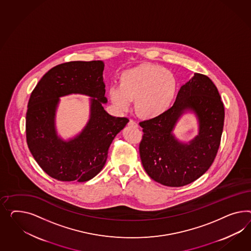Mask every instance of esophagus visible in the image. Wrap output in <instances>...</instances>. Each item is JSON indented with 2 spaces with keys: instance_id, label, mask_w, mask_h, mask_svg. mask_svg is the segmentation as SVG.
<instances>
[{
  "instance_id": "34e87169",
  "label": "esophagus",
  "mask_w": 251,
  "mask_h": 251,
  "mask_svg": "<svg viewBox=\"0 0 251 251\" xmlns=\"http://www.w3.org/2000/svg\"><path fill=\"white\" fill-rule=\"evenodd\" d=\"M129 126H131V127H138V123L134 122L133 120H129Z\"/></svg>"
}]
</instances>
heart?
<instances>
[{"instance_id": "b5f03b06", "label": "heart", "mask_w": 251, "mask_h": 251, "mask_svg": "<svg viewBox=\"0 0 251 251\" xmlns=\"http://www.w3.org/2000/svg\"><path fill=\"white\" fill-rule=\"evenodd\" d=\"M178 81L173 71L155 64H142L122 72L120 86L108 88V98L121 109L134 100L136 113L153 119L170 108L176 95Z\"/></svg>"}]
</instances>
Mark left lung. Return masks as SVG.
Here are the masks:
<instances>
[{"mask_svg": "<svg viewBox=\"0 0 251 251\" xmlns=\"http://www.w3.org/2000/svg\"><path fill=\"white\" fill-rule=\"evenodd\" d=\"M194 111L200 123L199 135L188 144L172 134L177 119ZM225 109L217 87L205 75L195 73L183 85L173 107L159 117L140 122L143 139L140 156L152 180L180 187L196 181L209 169L220 145Z\"/></svg>", "mask_w": 251, "mask_h": 251, "instance_id": "8db88e82", "label": "left lung"}]
</instances>
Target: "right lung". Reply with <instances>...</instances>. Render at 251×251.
Wrapping results in <instances>:
<instances>
[{
	"label": "right lung",
	"instance_id": "add662e5",
	"mask_svg": "<svg viewBox=\"0 0 251 251\" xmlns=\"http://www.w3.org/2000/svg\"><path fill=\"white\" fill-rule=\"evenodd\" d=\"M104 63L71 61L51 68L37 83L28 101L26 142L34 160L49 176L62 182H87L105 165L115 136L129 122L109 115L103 82ZM69 94L93 97L91 118L69 141L57 136L54 118L59 98Z\"/></svg>",
	"mask_w": 251,
	"mask_h": 251
}]
</instances>
